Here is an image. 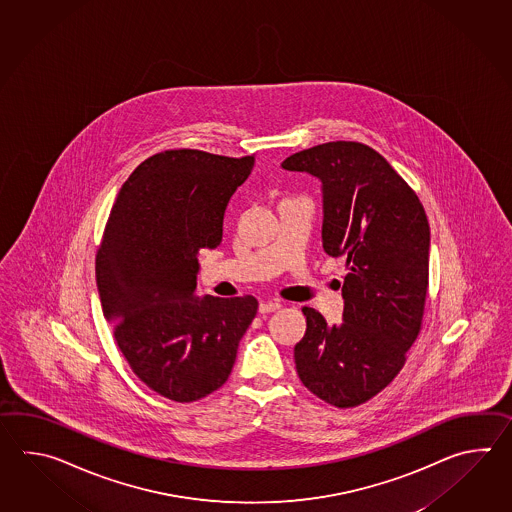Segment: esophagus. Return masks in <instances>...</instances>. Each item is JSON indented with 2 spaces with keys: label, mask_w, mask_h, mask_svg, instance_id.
Listing matches in <instances>:
<instances>
[{
  "label": "esophagus",
  "mask_w": 512,
  "mask_h": 512,
  "mask_svg": "<svg viewBox=\"0 0 512 512\" xmlns=\"http://www.w3.org/2000/svg\"><path fill=\"white\" fill-rule=\"evenodd\" d=\"M280 307H282L280 302H261L258 311H260L261 315H267V313H272V311H278Z\"/></svg>",
  "instance_id": "esophagus-1"
}]
</instances>
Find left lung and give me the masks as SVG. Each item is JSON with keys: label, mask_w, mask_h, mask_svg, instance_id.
<instances>
[{"label": "left lung", "mask_w": 512, "mask_h": 512, "mask_svg": "<svg viewBox=\"0 0 512 512\" xmlns=\"http://www.w3.org/2000/svg\"><path fill=\"white\" fill-rule=\"evenodd\" d=\"M282 168L320 179L322 245L349 267L338 326L302 309L307 329L294 346L296 371L322 401L353 408L397 377L419 335L430 251L425 208L381 153L360 142L318 144Z\"/></svg>", "instance_id": "left-lung-1"}]
</instances>
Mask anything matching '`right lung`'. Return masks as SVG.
Listing matches in <instances>:
<instances>
[{
    "mask_svg": "<svg viewBox=\"0 0 512 512\" xmlns=\"http://www.w3.org/2000/svg\"><path fill=\"white\" fill-rule=\"evenodd\" d=\"M252 166V155L155 153L120 188L98 247V294L117 346L148 388L175 403L227 382L258 311L254 296L196 294L197 254L221 243L225 208Z\"/></svg>",
    "mask_w": 512,
    "mask_h": 512,
    "instance_id": "right-lung-1",
    "label": "right lung"
}]
</instances>
